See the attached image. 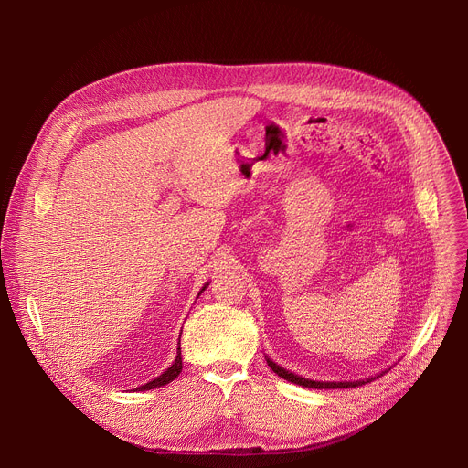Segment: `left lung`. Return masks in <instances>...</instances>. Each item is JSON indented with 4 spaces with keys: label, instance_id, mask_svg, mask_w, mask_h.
I'll return each mask as SVG.
<instances>
[{
    "label": "left lung",
    "instance_id": "left-lung-1",
    "mask_svg": "<svg viewBox=\"0 0 468 468\" xmlns=\"http://www.w3.org/2000/svg\"><path fill=\"white\" fill-rule=\"evenodd\" d=\"M266 363H269V367L283 379L291 381V383H296V385H302V387H307V388H350V387H357V385H365L367 381H372L374 378H368L367 381H313V379H305L302 376H296L285 368H282L280 365H276L272 359L266 357Z\"/></svg>",
    "mask_w": 468,
    "mask_h": 468
}]
</instances>
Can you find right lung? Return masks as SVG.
<instances>
[{
	"mask_svg": "<svg viewBox=\"0 0 468 468\" xmlns=\"http://www.w3.org/2000/svg\"><path fill=\"white\" fill-rule=\"evenodd\" d=\"M206 287H207V283H206ZM206 287H204L202 291H199V294H202V292L206 291ZM199 294H197V296H199ZM179 337H181V335H179ZM179 346H181V345H179ZM181 368H183V363H181V348H177V356H176V361L172 363V367L166 368V370H165L161 376H157L154 381H150V383H146V385H141L137 390H150V388L163 387V385L174 381V379L179 376Z\"/></svg>",
	"mask_w": 468,
	"mask_h": 468,
	"instance_id": "1",
	"label": "right lung"
}]
</instances>
